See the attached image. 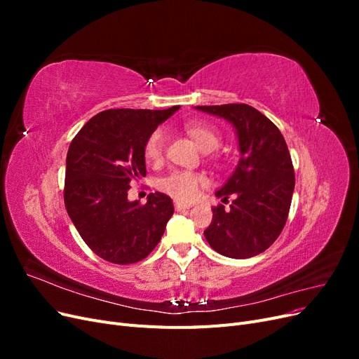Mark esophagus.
<instances>
[{
	"label": "esophagus",
	"mask_w": 359,
	"mask_h": 359,
	"mask_svg": "<svg viewBox=\"0 0 359 359\" xmlns=\"http://www.w3.org/2000/svg\"><path fill=\"white\" fill-rule=\"evenodd\" d=\"M191 208L190 203H184V202H180V201H175V210L177 211H182V210H189Z\"/></svg>",
	"instance_id": "obj_1"
}]
</instances>
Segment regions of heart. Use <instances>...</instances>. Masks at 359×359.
<instances>
[{
	"label": "heart",
	"instance_id": "b5f03b06",
	"mask_svg": "<svg viewBox=\"0 0 359 359\" xmlns=\"http://www.w3.org/2000/svg\"><path fill=\"white\" fill-rule=\"evenodd\" d=\"M184 128H186L190 137L203 151H212L220 144V132L214 126L201 121H189L184 126ZM165 142L166 135L161 128H156L145 140L144 157L151 165H157V163L161 161L163 153H165ZM205 178L201 173L191 170H173L158 180L157 187L172 198L180 201H190L196 196Z\"/></svg>",
	"mask_w": 359,
	"mask_h": 359
}]
</instances>
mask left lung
Wrapping results in <instances>:
<instances>
[{
    "label": "left lung",
    "mask_w": 359,
    "mask_h": 359,
    "mask_svg": "<svg viewBox=\"0 0 359 359\" xmlns=\"http://www.w3.org/2000/svg\"><path fill=\"white\" fill-rule=\"evenodd\" d=\"M196 109L231 121L241 158L232 177L215 193L229 208L217 205L203 232L206 241L226 257L247 259L273 244L286 224L295 189V170L278 127L244 103L198 106Z\"/></svg>",
    "instance_id": "1"
}]
</instances>
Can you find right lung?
Returning <instances> with one entry per match:
<instances>
[{
	"instance_id": "obj_1",
	"label": "right lung",
	"mask_w": 359,
	"mask_h": 359,
	"mask_svg": "<svg viewBox=\"0 0 359 359\" xmlns=\"http://www.w3.org/2000/svg\"><path fill=\"white\" fill-rule=\"evenodd\" d=\"M180 109H107L72 140L64 203L85 244L116 265L136 264L160 243L173 214L172 199L149 193L147 203L127 199L130 184L147 175L144 145L157 126Z\"/></svg>"
}]
</instances>
